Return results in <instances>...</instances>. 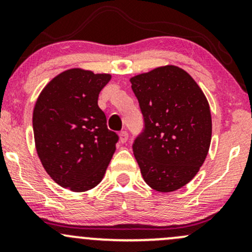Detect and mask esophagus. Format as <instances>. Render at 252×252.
<instances>
[{"mask_svg": "<svg viewBox=\"0 0 252 252\" xmlns=\"http://www.w3.org/2000/svg\"><path fill=\"white\" fill-rule=\"evenodd\" d=\"M129 138V134L126 131H121L120 134V141L121 143H126Z\"/></svg>", "mask_w": 252, "mask_h": 252, "instance_id": "esophagus-1", "label": "esophagus"}]
</instances>
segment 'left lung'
I'll return each instance as SVG.
<instances>
[{
    "instance_id": "left-lung-1",
    "label": "left lung",
    "mask_w": 252,
    "mask_h": 252,
    "mask_svg": "<svg viewBox=\"0 0 252 252\" xmlns=\"http://www.w3.org/2000/svg\"><path fill=\"white\" fill-rule=\"evenodd\" d=\"M144 128L132 150L141 174L158 192H173L194 178L209 153L212 120L192 77L168 65L130 79Z\"/></svg>"
}]
</instances>
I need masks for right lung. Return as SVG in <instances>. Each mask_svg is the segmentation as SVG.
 Returning a JSON list of instances; mask_svg holds the SVG:
<instances>
[{"instance_id":"1","label":"right lung","mask_w":252,"mask_h":252,"mask_svg":"<svg viewBox=\"0 0 252 252\" xmlns=\"http://www.w3.org/2000/svg\"><path fill=\"white\" fill-rule=\"evenodd\" d=\"M110 74L67 70L47 84L33 112L36 152L58 185L85 192L102 181L116 149L118 135L106 126L98 106Z\"/></svg>"}]
</instances>
